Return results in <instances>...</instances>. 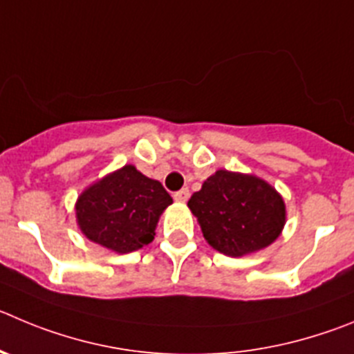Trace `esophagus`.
I'll return each mask as SVG.
<instances>
[{
    "label": "esophagus",
    "instance_id": "obj_1",
    "mask_svg": "<svg viewBox=\"0 0 354 354\" xmlns=\"http://www.w3.org/2000/svg\"><path fill=\"white\" fill-rule=\"evenodd\" d=\"M174 198L177 200V202H187V198H189V189H187V187H183L180 191L174 193Z\"/></svg>",
    "mask_w": 354,
    "mask_h": 354
}]
</instances>
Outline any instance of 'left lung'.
<instances>
[{
	"instance_id": "left-lung-1",
	"label": "left lung",
	"mask_w": 354,
	"mask_h": 354,
	"mask_svg": "<svg viewBox=\"0 0 354 354\" xmlns=\"http://www.w3.org/2000/svg\"><path fill=\"white\" fill-rule=\"evenodd\" d=\"M205 241L223 254L242 256L270 245L286 209L281 194L252 175L217 170L187 202Z\"/></svg>"
}]
</instances>
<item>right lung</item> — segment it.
Segmentation results:
<instances>
[{
  "mask_svg": "<svg viewBox=\"0 0 354 354\" xmlns=\"http://www.w3.org/2000/svg\"><path fill=\"white\" fill-rule=\"evenodd\" d=\"M170 203L161 183L126 165L80 194L77 221L89 241L124 254L151 244L158 219Z\"/></svg>",
  "mask_w": 354,
  "mask_h": 354,
  "instance_id": "1",
  "label": "right lung"
}]
</instances>
